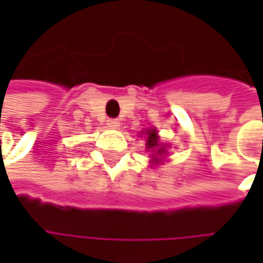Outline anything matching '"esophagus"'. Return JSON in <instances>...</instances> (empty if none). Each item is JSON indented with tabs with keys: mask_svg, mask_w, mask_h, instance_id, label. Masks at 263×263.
Here are the masks:
<instances>
[{
	"mask_svg": "<svg viewBox=\"0 0 263 263\" xmlns=\"http://www.w3.org/2000/svg\"><path fill=\"white\" fill-rule=\"evenodd\" d=\"M106 124H108V127L117 128V127H120V121H118L117 118H108V120H106Z\"/></svg>",
	"mask_w": 263,
	"mask_h": 263,
	"instance_id": "34e87169",
	"label": "esophagus"
}]
</instances>
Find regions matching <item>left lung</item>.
<instances>
[{
	"label": "left lung",
	"mask_w": 263,
	"mask_h": 263,
	"mask_svg": "<svg viewBox=\"0 0 263 263\" xmlns=\"http://www.w3.org/2000/svg\"><path fill=\"white\" fill-rule=\"evenodd\" d=\"M147 140H146V149L149 151H155L157 147H159V143H158V136H157V130H154V128H151V130H147ZM157 154H165V151H164V147H160L159 149H157Z\"/></svg>",
	"instance_id": "left-lung-1"
}]
</instances>
